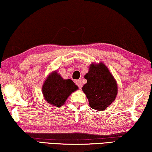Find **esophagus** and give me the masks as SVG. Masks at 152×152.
<instances>
[{"label":"esophagus","instance_id":"obj_1","mask_svg":"<svg viewBox=\"0 0 152 152\" xmlns=\"http://www.w3.org/2000/svg\"><path fill=\"white\" fill-rule=\"evenodd\" d=\"M75 82H76V84L77 85V86L79 87V88L81 89V88H82V86H83V83H82V82H81V80H77Z\"/></svg>","mask_w":152,"mask_h":152}]
</instances>
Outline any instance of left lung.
<instances>
[{
	"label": "left lung",
	"instance_id": "left-lung-1",
	"mask_svg": "<svg viewBox=\"0 0 152 152\" xmlns=\"http://www.w3.org/2000/svg\"><path fill=\"white\" fill-rule=\"evenodd\" d=\"M87 83L82 87L89 105L96 110H105L118 93L117 82L103 62L92 63L84 75Z\"/></svg>",
	"mask_w": 152,
	"mask_h": 152
}]
</instances>
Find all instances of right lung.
<instances>
[{
	"instance_id": "right-lung-1",
	"label": "right lung",
	"mask_w": 152,
	"mask_h": 152,
	"mask_svg": "<svg viewBox=\"0 0 152 152\" xmlns=\"http://www.w3.org/2000/svg\"><path fill=\"white\" fill-rule=\"evenodd\" d=\"M77 90L78 86L73 81L63 79L57 71L50 72L42 88L45 99L57 107L62 106L68 97Z\"/></svg>"
}]
</instances>
